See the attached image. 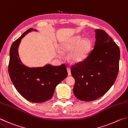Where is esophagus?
<instances>
[{
	"label": "esophagus",
	"mask_w": 128,
	"mask_h": 128,
	"mask_svg": "<svg viewBox=\"0 0 128 128\" xmlns=\"http://www.w3.org/2000/svg\"><path fill=\"white\" fill-rule=\"evenodd\" d=\"M67 71H68V76H70L71 75V72H70V68H69V67H68V68H67Z\"/></svg>",
	"instance_id": "1"
}]
</instances>
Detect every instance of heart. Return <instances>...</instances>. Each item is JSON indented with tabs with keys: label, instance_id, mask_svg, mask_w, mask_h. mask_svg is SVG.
Segmentation results:
<instances>
[{
	"label": "heart",
	"instance_id": "b5f03b06",
	"mask_svg": "<svg viewBox=\"0 0 128 128\" xmlns=\"http://www.w3.org/2000/svg\"><path fill=\"white\" fill-rule=\"evenodd\" d=\"M91 46L92 43L89 40H84L81 36H76L66 43L63 48L66 51L72 52L69 58L73 62H78L83 61L86 58Z\"/></svg>",
	"mask_w": 128,
	"mask_h": 128
}]
</instances>
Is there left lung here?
Segmentation results:
<instances>
[{
    "label": "left lung",
    "instance_id": "left-lung-1",
    "mask_svg": "<svg viewBox=\"0 0 128 128\" xmlns=\"http://www.w3.org/2000/svg\"><path fill=\"white\" fill-rule=\"evenodd\" d=\"M94 48L83 62L71 67L75 80L73 92L77 99L92 101L104 95L118 76L120 49L102 29H96Z\"/></svg>",
    "mask_w": 128,
    "mask_h": 128
}]
</instances>
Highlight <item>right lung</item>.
Here are the masks:
<instances>
[{"mask_svg":"<svg viewBox=\"0 0 128 128\" xmlns=\"http://www.w3.org/2000/svg\"><path fill=\"white\" fill-rule=\"evenodd\" d=\"M32 30V28L27 30L13 42L10 51L8 73L21 96L32 102L42 103L52 97L56 86L67 77L68 72L65 64L30 68L21 62L18 54V45L25 34Z\"/></svg>","mask_w":128,"mask_h":128,"instance_id":"1","label":"right lung"}]
</instances>
